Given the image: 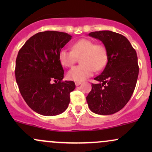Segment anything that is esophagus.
Instances as JSON below:
<instances>
[{
  "label": "esophagus",
  "mask_w": 152,
  "mask_h": 152,
  "mask_svg": "<svg viewBox=\"0 0 152 152\" xmlns=\"http://www.w3.org/2000/svg\"><path fill=\"white\" fill-rule=\"evenodd\" d=\"M81 82H79V81H76V82H75V85H76V86H79V85L81 84Z\"/></svg>",
  "instance_id": "1"
}]
</instances>
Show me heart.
I'll use <instances>...</instances> for the list:
<instances>
[{"instance_id": "b5f03b06", "label": "heart", "mask_w": 152, "mask_h": 152, "mask_svg": "<svg viewBox=\"0 0 152 152\" xmlns=\"http://www.w3.org/2000/svg\"><path fill=\"white\" fill-rule=\"evenodd\" d=\"M79 58L81 64L68 72L67 78L71 81H83L93 76L94 71L105 67L108 56L106 47L102 43H94L88 38H81L71 46V50L61 49L58 53V60L64 67H71Z\"/></svg>"}]
</instances>
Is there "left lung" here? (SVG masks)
<instances>
[{"instance_id":"8db88e82","label":"left lung","mask_w":152,"mask_h":152,"mask_svg":"<svg viewBox=\"0 0 152 152\" xmlns=\"http://www.w3.org/2000/svg\"><path fill=\"white\" fill-rule=\"evenodd\" d=\"M100 40L107 50L108 62L98 76L99 83H92L86 97L90 110L100 115L120 111L128 103L137 84L139 65L137 52L123 35L111 31L88 34Z\"/></svg>"}]
</instances>
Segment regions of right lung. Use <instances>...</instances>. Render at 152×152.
Returning <instances> with one entry per match:
<instances>
[{
  "instance_id": "add662e5",
  "label": "right lung",
  "mask_w": 152,
  "mask_h": 152,
  "mask_svg": "<svg viewBox=\"0 0 152 152\" xmlns=\"http://www.w3.org/2000/svg\"><path fill=\"white\" fill-rule=\"evenodd\" d=\"M71 39L64 32L46 31L35 34L19 50L15 75L28 106L43 116H56L67 109L72 81H63L64 71L58 53Z\"/></svg>"
}]
</instances>
